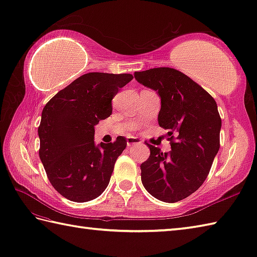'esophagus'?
<instances>
[{
	"label": "esophagus",
	"instance_id": "34e87169",
	"mask_svg": "<svg viewBox=\"0 0 257 257\" xmlns=\"http://www.w3.org/2000/svg\"><path fill=\"white\" fill-rule=\"evenodd\" d=\"M126 142H127V146H128V148H131V146L139 145V144L142 143L138 138H127Z\"/></svg>",
	"mask_w": 257,
	"mask_h": 257
}]
</instances>
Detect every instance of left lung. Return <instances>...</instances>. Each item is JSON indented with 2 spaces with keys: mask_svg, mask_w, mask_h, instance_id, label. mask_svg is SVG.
Returning a JSON list of instances; mask_svg holds the SVG:
<instances>
[{
  "mask_svg": "<svg viewBox=\"0 0 257 257\" xmlns=\"http://www.w3.org/2000/svg\"><path fill=\"white\" fill-rule=\"evenodd\" d=\"M141 84L161 96L159 124L169 130L167 153L146 143L151 154L141 164V179L151 195L175 203L200 188L219 149L222 119L217 104L202 86L171 67L135 72Z\"/></svg>",
  "mask_w": 257,
  "mask_h": 257,
  "instance_id": "left-lung-1",
  "label": "left lung"
}]
</instances>
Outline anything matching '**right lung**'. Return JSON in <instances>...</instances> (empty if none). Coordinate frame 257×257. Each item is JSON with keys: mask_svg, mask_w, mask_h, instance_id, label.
Returning <instances> with one entry per match:
<instances>
[{"mask_svg": "<svg viewBox=\"0 0 257 257\" xmlns=\"http://www.w3.org/2000/svg\"><path fill=\"white\" fill-rule=\"evenodd\" d=\"M132 74L91 72L57 92L43 108L39 126L40 159L62 196L87 202L107 187L126 139L94 144V126L112 114V99Z\"/></svg>", "mask_w": 257, "mask_h": 257, "instance_id": "add662e5", "label": "right lung"}]
</instances>
